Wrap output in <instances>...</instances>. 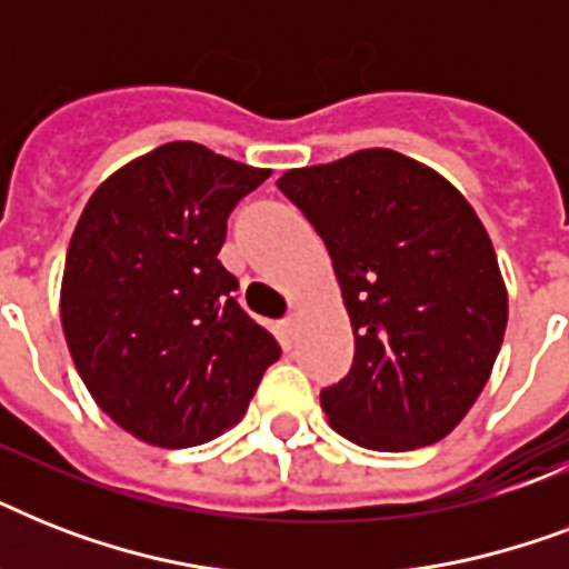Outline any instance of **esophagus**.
Listing matches in <instances>:
<instances>
[{
  "label": "esophagus",
  "instance_id": "1",
  "mask_svg": "<svg viewBox=\"0 0 569 569\" xmlns=\"http://www.w3.org/2000/svg\"><path fill=\"white\" fill-rule=\"evenodd\" d=\"M298 312H292V316H286L283 319V333H286V339H295L298 337Z\"/></svg>",
  "mask_w": 569,
  "mask_h": 569
}]
</instances>
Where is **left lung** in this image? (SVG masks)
Instances as JSON below:
<instances>
[{
    "label": "left lung",
    "mask_w": 569,
    "mask_h": 569,
    "mask_svg": "<svg viewBox=\"0 0 569 569\" xmlns=\"http://www.w3.org/2000/svg\"><path fill=\"white\" fill-rule=\"evenodd\" d=\"M277 189L325 241L355 328V363L321 389L330 428L375 451L442 440L481 396L508 325L476 209L383 147L286 171Z\"/></svg>",
    "instance_id": "obj_1"
}]
</instances>
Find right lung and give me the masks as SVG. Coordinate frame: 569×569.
Here are the masks:
<instances>
[{"instance_id": "add662e5", "label": "right lung", "mask_w": 569, "mask_h": 569, "mask_svg": "<svg viewBox=\"0 0 569 569\" xmlns=\"http://www.w3.org/2000/svg\"><path fill=\"white\" fill-rule=\"evenodd\" d=\"M268 177L173 141L111 173L76 223L61 280L67 348L102 413L138 440H212L280 357L218 259L230 212Z\"/></svg>"}]
</instances>
